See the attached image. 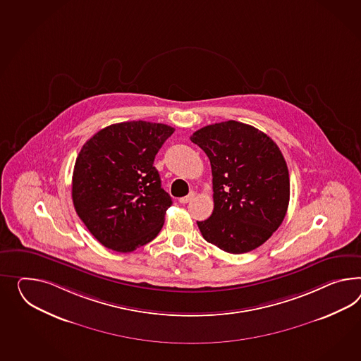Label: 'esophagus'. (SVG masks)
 <instances>
[{
    "label": "esophagus",
    "mask_w": 361,
    "mask_h": 361,
    "mask_svg": "<svg viewBox=\"0 0 361 361\" xmlns=\"http://www.w3.org/2000/svg\"><path fill=\"white\" fill-rule=\"evenodd\" d=\"M192 197H194V192H191V194H188L187 195V196H183V197H180V199H179V203H188V202H191V200H192Z\"/></svg>",
    "instance_id": "obj_1"
}]
</instances>
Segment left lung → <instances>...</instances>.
<instances>
[{"instance_id": "1", "label": "left lung", "mask_w": 361, "mask_h": 361, "mask_svg": "<svg viewBox=\"0 0 361 361\" xmlns=\"http://www.w3.org/2000/svg\"><path fill=\"white\" fill-rule=\"evenodd\" d=\"M190 139L212 167L213 212L197 221L204 240L231 254L257 249L281 225L289 204L287 162L276 142L235 121L207 126Z\"/></svg>"}]
</instances>
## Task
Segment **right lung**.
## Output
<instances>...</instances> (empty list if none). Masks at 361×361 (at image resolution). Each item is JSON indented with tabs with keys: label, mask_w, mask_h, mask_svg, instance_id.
Here are the masks:
<instances>
[{
	"label": "right lung",
	"mask_w": 361,
	"mask_h": 361,
	"mask_svg": "<svg viewBox=\"0 0 361 361\" xmlns=\"http://www.w3.org/2000/svg\"><path fill=\"white\" fill-rule=\"evenodd\" d=\"M173 132L161 123L124 121L83 144L74 165V208L107 249L130 252L162 229L173 200L153 162Z\"/></svg>",
	"instance_id": "add662e5"
}]
</instances>
